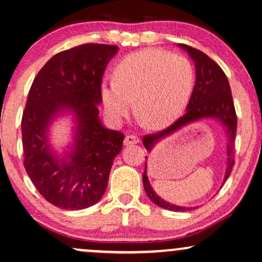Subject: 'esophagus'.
Masks as SVG:
<instances>
[{"mask_svg":"<svg viewBox=\"0 0 262 262\" xmlns=\"http://www.w3.org/2000/svg\"><path fill=\"white\" fill-rule=\"evenodd\" d=\"M140 139L136 135H127L124 138V146H130V145H135V143H139Z\"/></svg>","mask_w":262,"mask_h":262,"instance_id":"esophagus-1","label":"esophagus"}]
</instances>
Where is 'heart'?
Wrapping results in <instances>:
<instances>
[{
	"label": "heart",
	"mask_w": 262,
	"mask_h": 262,
	"mask_svg": "<svg viewBox=\"0 0 262 262\" xmlns=\"http://www.w3.org/2000/svg\"><path fill=\"white\" fill-rule=\"evenodd\" d=\"M115 79H105L99 94L110 119L121 121L135 109L150 128L172 124L185 110L192 94L194 70L180 54L143 49L128 54L115 68Z\"/></svg>",
	"instance_id": "heart-1"
}]
</instances>
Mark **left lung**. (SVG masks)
<instances>
[{"label": "left lung", "instance_id": "1", "mask_svg": "<svg viewBox=\"0 0 262 262\" xmlns=\"http://www.w3.org/2000/svg\"><path fill=\"white\" fill-rule=\"evenodd\" d=\"M178 46L189 53L191 59L194 61V68H196V83H194L189 104L186 106V113L185 115L177 120L172 126H169L166 129L157 133V134L146 135L142 139L143 146L146 147L148 152H150L158 142H160L163 139H166L169 135L174 134L176 132L180 130L183 127L206 119L216 120L217 122H220L223 126L228 138V160L223 179L224 184L228 177L230 176V172L235 164L234 142L237 127V117L236 113H235L229 82H228L223 70L205 53L191 46L184 45V43H178ZM142 182L147 196L154 204L160 206V208L177 212L189 211V210L197 208V206L192 208V206H179L168 203L160 196H158L156 191L153 190L152 185H150L148 177H147V157L145 163V172L142 174Z\"/></svg>", "mask_w": 262, "mask_h": 262}]
</instances>
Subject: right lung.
Instances as JSON below:
<instances>
[{
	"label": "right lung",
	"mask_w": 262,
	"mask_h": 262,
	"mask_svg": "<svg viewBox=\"0 0 262 262\" xmlns=\"http://www.w3.org/2000/svg\"><path fill=\"white\" fill-rule=\"evenodd\" d=\"M119 47L85 43L56 54L33 80L22 115L24 165L39 193L64 210H82L101 200L124 135L99 120V85ZM73 115V142L62 156L49 143V127Z\"/></svg>",
	"instance_id": "right-lung-1"
}]
</instances>
